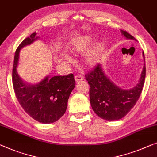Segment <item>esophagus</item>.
<instances>
[{"instance_id": "34e87169", "label": "esophagus", "mask_w": 157, "mask_h": 157, "mask_svg": "<svg viewBox=\"0 0 157 157\" xmlns=\"http://www.w3.org/2000/svg\"><path fill=\"white\" fill-rule=\"evenodd\" d=\"M74 78H75V81H76V82H79V81H81L83 80V77L81 76V75H76Z\"/></svg>"}]
</instances>
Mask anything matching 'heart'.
<instances>
[{"label": "heart", "mask_w": 157, "mask_h": 157, "mask_svg": "<svg viewBox=\"0 0 157 157\" xmlns=\"http://www.w3.org/2000/svg\"><path fill=\"white\" fill-rule=\"evenodd\" d=\"M93 42V40L90 37H85L78 40L72 47V51L76 53H83L88 49ZM98 51L95 50L88 54L86 57V63L88 66H94L98 62Z\"/></svg>", "instance_id": "b5f03b06"}]
</instances>
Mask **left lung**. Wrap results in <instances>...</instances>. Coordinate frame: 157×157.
Segmentation results:
<instances>
[{
    "instance_id": "8db88e82",
    "label": "left lung",
    "mask_w": 157,
    "mask_h": 157,
    "mask_svg": "<svg viewBox=\"0 0 157 157\" xmlns=\"http://www.w3.org/2000/svg\"><path fill=\"white\" fill-rule=\"evenodd\" d=\"M127 39L136 40L128 32L120 29ZM143 57L144 58V52ZM145 60V59H144ZM146 76L145 63L137 85L129 90L115 86L104 74L100 63L85 75L90 86V105L98 116L106 120H117L124 117L137 103L142 91Z\"/></svg>"
}]
</instances>
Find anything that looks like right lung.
I'll return each instance as SVG.
<instances>
[{
    "label": "right lung",
    "mask_w": 157,
    "mask_h": 157,
    "mask_svg": "<svg viewBox=\"0 0 157 157\" xmlns=\"http://www.w3.org/2000/svg\"><path fill=\"white\" fill-rule=\"evenodd\" d=\"M36 32L22 42L15 51L13 67V85L20 105L34 120L42 123H52L62 117L67 108L68 99L75 87L74 74L47 76L35 86L25 84L17 73L20 50L38 37Z\"/></svg>",
    "instance_id": "right-lung-1"
}]
</instances>
